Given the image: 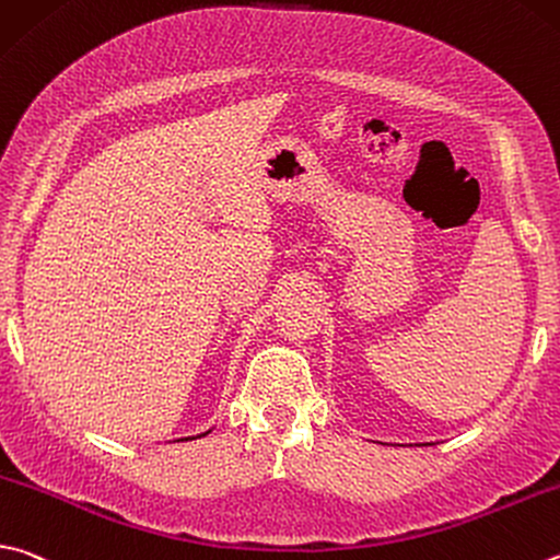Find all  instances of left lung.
I'll return each instance as SVG.
<instances>
[{
  "label": "left lung",
  "mask_w": 560,
  "mask_h": 560,
  "mask_svg": "<svg viewBox=\"0 0 560 560\" xmlns=\"http://www.w3.org/2000/svg\"><path fill=\"white\" fill-rule=\"evenodd\" d=\"M421 445H423V443H421ZM425 445H429V443H425Z\"/></svg>",
  "instance_id": "left-lung-1"
}]
</instances>
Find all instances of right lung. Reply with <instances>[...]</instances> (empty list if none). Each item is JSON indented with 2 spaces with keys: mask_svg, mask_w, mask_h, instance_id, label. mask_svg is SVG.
Masks as SVG:
<instances>
[{
  "mask_svg": "<svg viewBox=\"0 0 560 560\" xmlns=\"http://www.w3.org/2000/svg\"><path fill=\"white\" fill-rule=\"evenodd\" d=\"M212 429H208L206 433H198V435H188V439H178V441H196V439H202V435H208Z\"/></svg>",
  "mask_w": 560,
  "mask_h": 560,
  "instance_id": "obj_1",
  "label": "right lung"
}]
</instances>
